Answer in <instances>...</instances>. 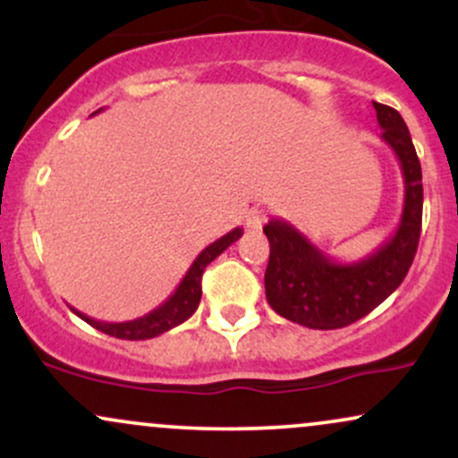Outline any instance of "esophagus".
<instances>
[{
    "mask_svg": "<svg viewBox=\"0 0 458 458\" xmlns=\"http://www.w3.org/2000/svg\"><path fill=\"white\" fill-rule=\"evenodd\" d=\"M267 222V211L262 207H251L250 211L245 213V225L250 230L262 228V224Z\"/></svg>",
    "mask_w": 458,
    "mask_h": 458,
    "instance_id": "1",
    "label": "esophagus"
}]
</instances>
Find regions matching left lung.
<instances>
[{"instance_id": "8db88e82", "label": "left lung", "mask_w": 458, "mask_h": 458, "mask_svg": "<svg viewBox=\"0 0 458 458\" xmlns=\"http://www.w3.org/2000/svg\"><path fill=\"white\" fill-rule=\"evenodd\" d=\"M381 140L394 150L404 178V202L396 233L355 262H338L284 219L265 225L269 265L267 301L284 318L310 329H338L355 323L401 286L411 267L422 230V167L411 135L396 109L372 103Z\"/></svg>"}]
</instances>
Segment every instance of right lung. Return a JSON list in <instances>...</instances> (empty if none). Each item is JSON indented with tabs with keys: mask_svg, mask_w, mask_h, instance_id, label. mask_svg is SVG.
Returning <instances> with one entry per match:
<instances>
[{
	"mask_svg": "<svg viewBox=\"0 0 458 458\" xmlns=\"http://www.w3.org/2000/svg\"><path fill=\"white\" fill-rule=\"evenodd\" d=\"M98 112H101V109H98ZM241 234H243V228L230 230V233L224 234L222 239H217L215 243L208 245L207 250L199 251L198 259L193 260V265L189 267L185 277H182L181 284H178L174 295L167 297L159 308H155L152 312L144 314V317L124 320V323H105V320L86 317V314L79 312L75 308L71 310L79 318L86 320L88 325H92L94 329L103 331V334L114 335V338H120V340H148V338H155V335L165 334V331L176 327V325L185 323V320L196 312L199 306V297H202L204 269H207V265H211V262L217 259L224 250H228L234 241H239Z\"/></svg>",
	"mask_w": 458,
	"mask_h": 458,
	"instance_id": "1",
	"label": "right lung"
}]
</instances>
